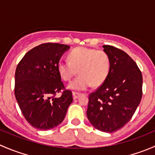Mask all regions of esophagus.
<instances>
[{
	"label": "esophagus",
	"mask_w": 155,
	"mask_h": 155,
	"mask_svg": "<svg viewBox=\"0 0 155 155\" xmlns=\"http://www.w3.org/2000/svg\"><path fill=\"white\" fill-rule=\"evenodd\" d=\"M81 94H82L79 93V92H76V91L73 92V98H74V99H77V98L79 97Z\"/></svg>",
	"instance_id": "34e87169"
}]
</instances>
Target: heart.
Listing matches in <instances>:
<instances>
[{"instance_id":"obj_1","label":"heart","mask_w":155,"mask_h":155,"mask_svg":"<svg viewBox=\"0 0 155 155\" xmlns=\"http://www.w3.org/2000/svg\"><path fill=\"white\" fill-rule=\"evenodd\" d=\"M69 61H60L58 71L64 81L77 78L69 85L73 90L82 91L91 85L98 87L107 79L110 70V58L106 51L87 47H78L68 54Z\"/></svg>"}]
</instances>
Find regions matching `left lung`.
<instances>
[{
	"label": "left lung",
	"instance_id": "1",
	"mask_svg": "<svg viewBox=\"0 0 155 155\" xmlns=\"http://www.w3.org/2000/svg\"><path fill=\"white\" fill-rule=\"evenodd\" d=\"M110 58L105 82L88 97L87 117L103 132L112 133L124 127L134 115L143 96V75L136 62L122 50L103 46Z\"/></svg>",
	"mask_w": 155,
	"mask_h": 155
}]
</instances>
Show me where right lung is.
<instances>
[{
	"label": "right lung",
	"mask_w": 155,
	"mask_h": 155,
	"mask_svg": "<svg viewBox=\"0 0 155 155\" xmlns=\"http://www.w3.org/2000/svg\"><path fill=\"white\" fill-rule=\"evenodd\" d=\"M68 45L46 43L28 51L17 65L15 96L28 122L39 130H50L63 121L73 102L72 91L65 90L58 71ZM62 92L60 98L57 93Z\"/></svg>",
	"instance_id": "add662e5"
}]
</instances>
